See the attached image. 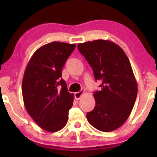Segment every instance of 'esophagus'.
Here are the masks:
<instances>
[{
	"label": "esophagus",
	"instance_id": "esophagus-1",
	"mask_svg": "<svg viewBox=\"0 0 157 157\" xmlns=\"http://www.w3.org/2000/svg\"><path fill=\"white\" fill-rule=\"evenodd\" d=\"M83 94H84V91H80L78 92H76V93L74 94V97L76 100H79Z\"/></svg>",
	"mask_w": 157,
	"mask_h": 157
}]
</instances>
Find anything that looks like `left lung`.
<instances>
[{
  "label": "left lung",
  "instance_id": "left-lung-1",
  "mask_svg": "<svg viewBox=\"0 0 157 157\" xmlns=\"http://www.w3.org/2000/svg\"><path fill=\"white\" fill-rule=\"evenodd\" d=\"M78 49L101 82L94 92L96 106L87 113L88 121L104 132L123 125L129 117L137 96V83L127 56L119 45L108 40L78 44Z\"/></svg>",
  "mask_w": 157,
  "mask_h": 157
}]
</instances>
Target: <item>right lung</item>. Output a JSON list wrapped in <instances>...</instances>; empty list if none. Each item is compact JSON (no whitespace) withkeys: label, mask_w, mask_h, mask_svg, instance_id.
<instances>
[{"label":"right lung","mask_w":157,"mask_h":157,"mask_svg":"<svg viewBox=\"0 0 157 157\" xmlns=\"http://www.w3.org/2000/svg\"><path fill=\"white\" fill-rule=\"evenodd\" d=\"M76 44L53 41L43 46L32 56L23 75L24 106L33 121L48 132L61 130L67 124L73 106L61 71Z\"/></svg>","instance_id":"right-lung-1"}]
</instances>
